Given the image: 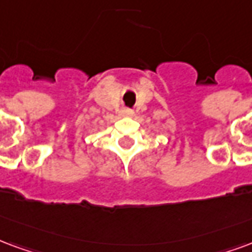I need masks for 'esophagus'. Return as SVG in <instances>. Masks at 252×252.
<instances>
[{
  "instance_id": "obj_1",
  "label": "esophagus",
  "mask_w": 252,
  "mask_h": 252,
  "mask_svg": "<svg viewBox=\"0 0 252 252\" xmlns=\"http://www.w3.org/2000/svg\"><path fill=\"white\" fill-rule=\"evenodd\" d=\"M121 116H124V117L133 116V111H132V109H129V108H124V109L121 111Z\"/></svg>"
}]
</instances>
